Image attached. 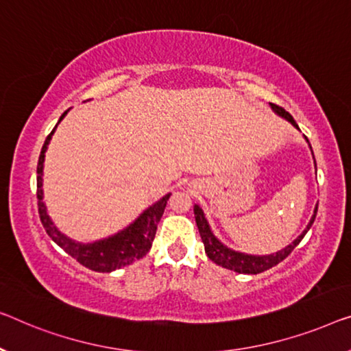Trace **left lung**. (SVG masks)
Returning <instances> with one entry per match:
<instances>
[{"label": "left lung", "mask_w": 351, "mask_h": 351, "mask_svg": "<svg viewBox=\"0 0 351 351\" xmlns=\"http://www.w3.org/2000/svg\"><path fill=\"white\" fill-rule=\"evenodd\" d=\"M269 106L277 114H279V117L285 118L287 121H290L296 129H300L289 112H285L284 108L276 106V104H269ZM306 140H307V137H306ZM307 143H309V140H307ZM315 167H317V164H315ZM317 209H318V205L315 206V209H313L311 222L307 223L304 232H302L291 244L287 245L285 249H282V250H279V252L271 254V255H249V254L237 252V250L227 247V245H223L216 237H214V233L211 232V227H209V223L205 217V213H203V209L200 206L198 205L193 206V214H195V222H197L198 232H200L202 241H203V244H205V252L209 257V260H213L214 263L222 266V268L237 271V273L258 274V273H263V271H266V269L273 268V266H276V265H279L282 260H285L287 257H289V255L291 254V250L301 243V239L306 237L307 232H309V228L312 227L313 221H315Z\"/></svg>", "instance_id": "8db88e82"}]
</instances>
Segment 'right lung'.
<instances>
[{
	"instance_id": "add662e5",
	"label": "right lung",
	"mask_w": 351,
	"mask_h": 351,
	"mask_svg": "<svg viewBox=\"0 0 351 351\" xmlns=\"http://www.w3.org/2000/svg\"><path fill=\"white\" fill-rule=\"evenodd\" d=\"M67 112H69V110H66V112L61 114L60 121L66 117ZM55 129L51 130L49 137L45 138V143L42 146L38 162V208L40 222L42 226H44L47 234H49L66 254H69L72 258H75L78 263L83 265L88 269L97 271V273H112L114 269L123 268V266H128L130 263H134V261L145 257V255L149 252L151 245H153L158 223L160 221L162 214H164L167 202H169L171 193H167V195L162 197L159 202H156L153 206L145 209L129 227H125L121 232L113 234V237L88 244L77 243L74 239L67 238L66 234H62L60 230L53 226L49 214H47L44 192H42V173H44L45 151L51 140V135L55 134Z\"/></svg>"
}]
</instances>
